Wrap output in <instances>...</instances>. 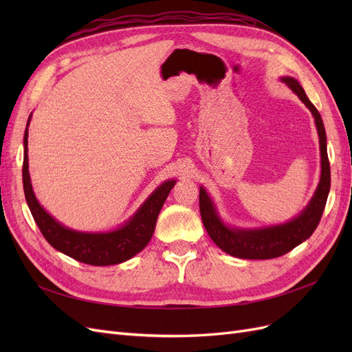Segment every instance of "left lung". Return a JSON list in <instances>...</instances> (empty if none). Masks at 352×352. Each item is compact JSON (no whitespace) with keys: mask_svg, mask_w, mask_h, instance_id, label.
I'll return each instance as SVG.
<instances>
[{"mask_svg":"<svg viewBox=\"0 0 352 352\" xmlns=\"http://www.w3.org/2000/svg\"><path fill=\"white\" fill-rule=\"evenodd\" d=\"M300 98L308 110L314 116V122L318 132V142H320L322 155V175L320 182L316 192L308 202V206L295 219L283 223V225H274L260 229H233L226 226L217 214L214 202L204 188H199V211L204 228L220 250L233 255L238 258L247 260H269L280 257V255L289 252L296 245L302 243L305 239L313 235V232L318 226L322 219L323 210L330 190V166L326 148V131L320 113L308 100L302 87L294 78H282Z\"/></svg>","mask_w":352,"mask_h":352,"instance_id":"obj_1","label":"left lung"}]
</instances>
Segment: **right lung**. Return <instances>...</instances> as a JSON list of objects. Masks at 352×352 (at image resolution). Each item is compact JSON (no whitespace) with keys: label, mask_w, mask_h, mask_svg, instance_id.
I'll list each match as a JSON object with an SVG mask.
<instances>
[{"label":"right lung","mask_w":352,"mask_h":352,"mask_svg":"<svg viewBox=\"0 0 352 352\" xmlns=\"http://www.w3.org/2000/svg\"><path fill=\"white\" fill-rule=\"evenodd\" d=\"M30 116L23 140V189L29 210L47 242L52 248L69 255L76 261L91 265L119 264L141 252L153 238L160 210L166 202L168 192L175 186L176 180H166L164 184L160 185L135 212L133 217L119 229L97 233L69 229L42 208L34 194V189H32L28 164V126Z\"/></svg>","instance_id":"obj_1"}]
</instances>
